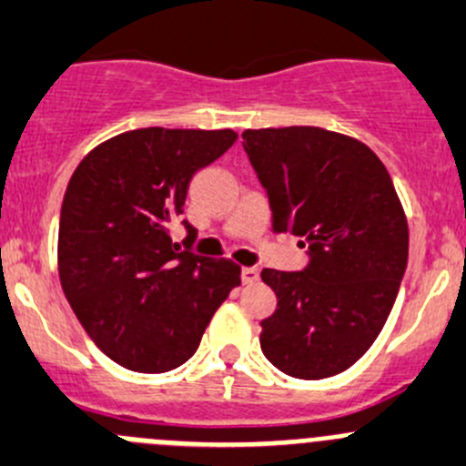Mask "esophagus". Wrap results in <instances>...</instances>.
<instances>
[{"label": "esophagus", "mask_w": 466, "mask_h": 466, "mask_svg": "<svg viewBox=\"0 0 466 466\" xmlns=\"http://www.w3.org/2000/svg\"><path fill=\"white\" fill-rule=\"evenodd\" d=\"M260 279L258 268H242V281L245 283H256Z\"/></svg>", "instance_id": "34e87169"}]
</instances>
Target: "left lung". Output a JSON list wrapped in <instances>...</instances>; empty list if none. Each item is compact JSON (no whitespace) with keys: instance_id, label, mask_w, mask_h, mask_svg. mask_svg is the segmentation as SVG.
<instances>
[{"instance_id":"left-lung-1","label":"left lung","mask_w":466,"mask_h":466,"mask_svg":"<svg viewBox=\"0 0 466 466\" xmlns=\"http://www.w3.org/2000/svg\"><path fill=\"white\" fill-rule=\"evenodd\" d=\"M242 146L274 233L309 249L302 272H260L277 295L260 350L290 378L343 373L382 331L407 268L410 233L391 176L369 146L322 127L245 130Z\"/></svg>"}]
</instances>
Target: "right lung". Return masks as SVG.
Masks as SVG:
<instances>
[{
  "label": "right lung",
  "instance_id": "add662e5",
  "mask_svg": "<svg viewBox=\"0 0 466 466\" xmlns=\"http://www.w3.org/2000/svg\"><path fill=\"white\" fill-rule=\"evenodd\" d=\"M233 130H130L93 148L66 189L59 277L93 343L123 369L167 373L197 352L208 322L240 286L233 260L174 242L192 176L236 144Z\"/></svg>",
  "mask_w": 466,
  "mask_h": 466
}]
</instances>
